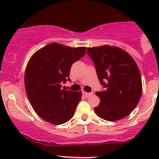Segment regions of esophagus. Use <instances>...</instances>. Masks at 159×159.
Returning a JSON list of instances; mask_svg holds the SVG:
<instances>
[{
  "mask_svg": "<svg viewBox=\"0 0 159 159\" xmlns=\"http://www.w3.org/2000/svg\"><path fill=\"white\" fill-rule=\"evenodd\" d=\"M82 94H83L86 98H87V97H89V96H90L93 93H87V92H84H84L82 93Z\"/></svg>",
  "mask_w": 159,
  "mask_h": 159,
  "instance_id": "obj_1",
  "label": "esophagus"
}]
</instances>
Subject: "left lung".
<instances>
[{"label": "left lung", "mask_w": 159, "mask_h": 159, "mask_svg": "<svg viewBox=\"0 0 159 159\" xmlns=\"http://www.w3.org/2000/svg\"><path fill=\"white\" fill-rule=\"evenodd\" d=\"M100 83L105 90L96 92L100 103L94 111L107 121H117L131 114L142 94V81L138 65L130 54L109 45L87 48Z\"/></svg>", "instance_id": "obj_1"}]
</instances>
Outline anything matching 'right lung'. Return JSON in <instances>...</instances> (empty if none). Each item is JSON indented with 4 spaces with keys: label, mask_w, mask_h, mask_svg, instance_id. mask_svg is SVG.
Here are the masks:
<instances>
[{
    "label": "right lung",
    "mask_w": 159,
    "mask_h": 159,
    "mask_svg": "<svg viewBox=\"0 0 159 159\" xmlns=\"http://www.w3.org/2000/svg\"><path fill=\"white\" fill-rule=\"evenodd\" d=\"M85 53L86 47L52 43L36 51L29 60L25 72L26 93L34 110L45 121L61 125L74 116L81 91L62 90L61 83L66 81L72 65Z\"/></svg>",
    "instance_id": "add662e5"
}]
</instances>
